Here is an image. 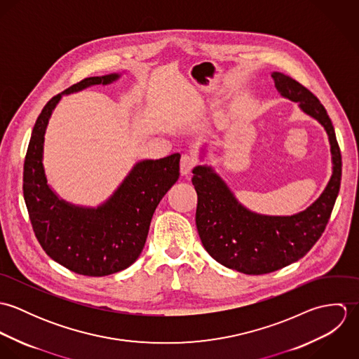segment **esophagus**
<instances>
[{
    "label": "esophagus",
    "mask_w": 359,
    "mask_h": 359,
    "mask_svg": "<svg viewBox=\"0 0 359 359\" xmlns=\"http://www.w3.org/2000/svg\"><path fill=\"white\" fill-rule=\"evenodd\" d=\"M195 164H196V160L194 158V156H191V154H182L181 163H180V165H181V174H182V175L189 174L191 170L195 167Z\"/></svg>",
    "instance_id": "esophagus-1"
}]
</instances>
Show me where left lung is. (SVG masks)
<instances>
[{"label": "left lung", "mask_w": 359, "mask_h": 359, "mask_svg": "<svg viewBox=\"0 0 359 359\" xmlns=\"http://www.w3.org/2000/svg\"><path fill=\"white\" fill-rule=\"evenodd\" d=\"M271 76L282 97L299 102L304 113L325 127L333 174L322 195L304 211L275 217L257 214L241 205L211 167L194 168L196 226L205 252L224 266L248 275L269 273L306 256L327 225L341 181V154L323 104L294 79L279 72Z\"/></svg>", "instance_id": "1"}]
</instances>
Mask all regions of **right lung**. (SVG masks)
Instances as JSON below:
<instances>
[{"instance_id": "right-lung-1", "label": "right lung", "mask_w": 359, "mask_h": 359, "mask_svg": "<svg viewBox=\"0 0 359 359\" xmlns=\"http://www.w3.org/2000/svg\"><path fill=\"white\" fill-rule=\"evenodd\" d=\"M120 74L88 77L51 98L41 110L23 165V196L36 238L53 261L72 272L104 276L128 268L140 257L154 210L180 177L181 154L137 163L116 192L97 208L70 205L48 185L44 135L62 95L110 84Z\"/></svg>"}]
</instances>
